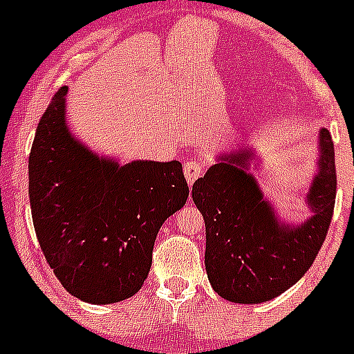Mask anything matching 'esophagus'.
I'll list each match as a JSON object with an SVG mask.
<instances>
[{
	"label": "esophagus",
	"mask_w": 354,
	"mask_h": 354,
	"mask_svg": "<svg viewBox=\"0 0 354 354\" xmlns=\"http://www.w3.org/2000/svg\"><path fill=\"white\" fill-rule=\"evenodd\" d=\"M203 169H205V167H203L202 160H195V159L187 160V162H185L183 171H185V178H187L188 185H194L195 181L202 176Z\"/></svg>",
	"instance_id": "obj_1"
}]
</instances>
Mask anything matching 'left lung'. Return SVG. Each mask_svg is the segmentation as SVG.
Returning a JSON list of instances; mask_svg holds the SVG:
<instances>
[{"label":"left lung","instance_id":"1","mask_svg":"<svg viewBox=\"0 0 354 354\" xmlns=\"http://www.w3.org/2000/svg\"><path fill=\"white\" fill-rule=\"evenodd\" d=\"M319 173L306 194L312 209L305 223L288 226L263 198L248 173L252 149L219 156L192 188L205 221V270L214 291L243 305L269 301L298 283L329 231L335 203L334 144L319 133Z\"/></svg>","mask_w":354,"mask_h":354}]
</instances>
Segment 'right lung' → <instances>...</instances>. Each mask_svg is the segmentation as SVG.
I'll return each mask as SVG.
<instances>
[{
  "instance_id": "add662e5",
  "label": "right lung",
  "mask_w": 354,
  "mask_h": 354,
  "mask_svg": "<svg viewBox=\"0 0 354 354\" xmlns=\"http://www.w3.org/2000/svg\"><path fill=\"white\" fill-rule=\"evenodd\" d=\"M68 87L51 99L28 157V198L39 245L59 283L94 305L123 301L144 284L160 226L187 203L178 160L99 157L66 124Z\"/></svg>"
}]
</instances>
